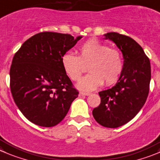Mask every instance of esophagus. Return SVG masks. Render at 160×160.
I'll use <instances>...</instances> for the list:
<instances>
[{
    "label": "esophagus",
    "mask_w": 160,
    "mask_h": 160,
    "mask_svg": "<svg viewBox=\"0 0 160 160\" xmlns=\"http://www.w3.org/2000/svg\"><path fill=\"white\" fill-rule=\"evenodd\" d=\"M91 93H89V92H80V93H79V95L80 96H84V95H90Z\"/></svg>",
    "instance_id": "obj_1"
}]
</instances>
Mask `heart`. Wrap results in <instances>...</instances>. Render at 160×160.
I'll list each match as a JSON object with an SVG mask.
<instances>
[{"label": "heart", "mask_w": 160, "mask_h": 160, "mask_svg": "<svg viewBox=\"0 0 160 160\" xmlns=\"http://www.w3.org/2000/svg\"><path fill=\"white\" fill-rule=\"evenodd\" d=\"M62 68L73 81L80 79L84 66L90 72L83 77L77 88L83 91H93L103 84L110 85L118 79L123 68L122 54L117 49L110 48L107 44L96 39H90L79 48V56L66 52L61 58Z\"/></svg>", "instance_id": "1"}]
</instances>
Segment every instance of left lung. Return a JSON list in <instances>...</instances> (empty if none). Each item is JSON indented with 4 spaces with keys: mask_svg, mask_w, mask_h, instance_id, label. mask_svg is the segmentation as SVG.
I'll list each match as a JSON object with an SVG mask.
<instances>
[{
    "mask_svg": "<svg viewBox=\"0 0 160 160\" xmlns=\"http://www.w3.org/2000/svg\"><path fill=\"white\" fill-rule=\"evenodd\" d=\"M114 42L123 56V68L114 87L98 92L101 102L92 111L98 124L118 128L132 120L146 102L151 80V65L144 50L132 38L116 32L104 35Z\"/></svg>",
    "mask_w": 160,
    "mask_h": 160,
    "instance_id": "8db88e82",
    "label": "left lung"
}]
</instances>
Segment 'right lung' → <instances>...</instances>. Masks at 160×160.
Listing matches in <instances>:
<instances>
[{
	"label": "right lung",
	"mask_w": 160,
	"mask_h": 160,
	"mask_svg": "<svg viewBox=\"0 0 160 160\" xmlns=\"http://www.w3.org/2000/svg\"><path fill=\"white\" fill-rule=\"evenodd\" d=\"M81 38L41 32L24 42L15 53L10 68L12 95L19 110L32 123L42 127L58 125L78 97L61 58Z\"/></svg>",
	"instance_id": "1"
}]
</instances>
